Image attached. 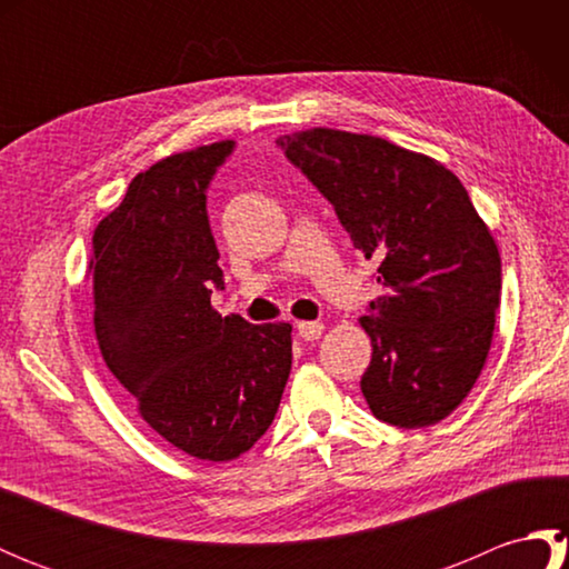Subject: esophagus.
Returning a JSON list of instances; mask_svg holds the SVG:
<instances>
[{
  "instance_id": "34e87169",
  "label": "esophagus",
  "mask_w": 569,
  "mask_h": 569,
  "mask_svg": "<svg viewBox=\"0 0 569 569\" xmlns=\"http://www.w3.org/2000/svg\"><path fill=\"white\" fill-rule=\"evenodd\" d=\"M296 330L300 337H303V340H318L325 328H322V322H296Z\"/></svg>"
}]
</instances>
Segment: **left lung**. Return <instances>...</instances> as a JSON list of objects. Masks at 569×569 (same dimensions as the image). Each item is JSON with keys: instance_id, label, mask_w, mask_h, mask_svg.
<instances>
[{"instance_id": "left-lung-1", "label": "left lung", "mask_w": 569, "mask_h": 569, "mask_svg": "<svg viewBox=\"0 0 569 569\" xmlns=\"http://www.w3.org/2000/svg\"><path fill=\"white\" fill-rule=\"evenodd\" d=\"M276 147L379 266L381 296L361 318L371 413L396 428L435 426L465 401L491 347L501 257L487 224L455 173L386 139L310 129Z\"/></svg>"}]
</instances>
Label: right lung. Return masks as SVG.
Returning a JSON list of instances; mask_svg holds the SVG:
<instances>
[{
    "label": "right lung",
    "instance_id": "add662e5",
    "mask_svg": "<svg viewBox=\"0 0 569 569\" xmlns=\"http://www.w3.org/2000/svg\"><path fill=\"white\" fill-rule=\"evenodd\" d=\"M237 143L176 153L139 173L94 229V332L141 418L190 457L244 455L276 418L291 325L222 318L208 188Z\"/></svg>",
    "mask_w": 569,
    "mask_h": 569
}]
</instances>
